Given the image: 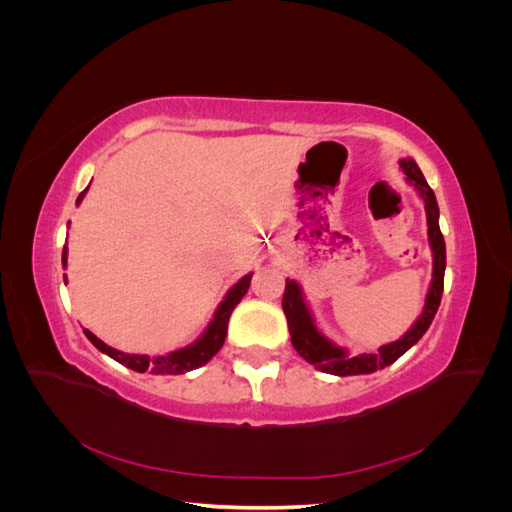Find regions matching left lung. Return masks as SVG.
Listing matches in <instances>:
<instances>
[{"label":"left lung","mask_w":512,"mask_h":512,"mask_svg":"<svg viewBox=\"0 0 512 512\" xmlns=\"http://www.w3.org/2000/svg\"><path fill=\"white\" fill-rule=\"evenodd\" d=\"M399 168L404 170L406 181L416 190V194L421 196L425 213H427V237H429V247L433 256V271H431V284L427 290L423 312L418 314V318L404 335L391 344L380 346L378 352L348 354L346 348L331 342V339L318 329L316 318L305 301V294L299 282L286 280L282 307L288 320V331L292 335L290 337L292 346L309 365H314L316 369L324 371V374L361 376V374H374L376 369L389 367L425 335L433 316H436L440 307L442 288H444V269H446V245L440 232L438 200H436V194H433V190L427 185L421 168H418V164L412 158H401Z\"/></svg>","instance_id":"1"}]
</instances>
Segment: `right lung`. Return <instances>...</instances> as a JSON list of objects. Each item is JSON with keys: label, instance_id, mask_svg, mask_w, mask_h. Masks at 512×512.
Returning <instances> with one entry per match:
<instances>
[{"label": "right lung", "instance_id": "add662e5", "mask_svg": "<svg viewBox=\"0 0 512 512\" xmlns=\"http://www.w3.org/2000/svg\"><path fill=\"white\" fill-rule=\"evenodd\" d=\"M87 190H89V185L79 194V198H76V205H81V200L85 198ZM61 265H64V269L68 265V247L66 245H64V252H61ZM252 275L254 273L243 275L241 280L226 292V297L222 299L218 309H215V314H213L211 322L207 324V329L203 331V335H200L196 342H192L190 346H185V348L166 352V354H158V356L128 354V352H121V350H115L108 344H104L102 339H98L89 329H83V333L87 335L89 342L94 344L100 352L108 354L111 359H115L121 365H126L128 369L141 371V374H145V371H151V374H156V376L158 374H162V376L185 374V371H192V369H198V367H203L205 363H209L213 356L218 354V350L224 346L230 314H232V309L239 305V301L245 297V292H247V288H250V282H252ZM64 282H66V275H64Z\"/></svg>", "mask_w": 512, "mask_h": 512}]
</instances>
